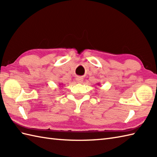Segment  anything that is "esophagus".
Returning <instances> with one entry per match:
<instances>
[{
  "instance_id": "esophagus-1",
  "label": "esophagus",
  "mask_w": 157,
  "mask_h": 157,
  "mask_svg": "<svg viewBox=\"0 0 157 157\" xmlns=\"http://www.w3.org/2000/svg\"><path fill=\"white\" fill-rule=\"evenodd\" d=\"M76 82H78V84H82L83 82H84V79H83L82 78H77Z\"/></svg>"
}]
</instances>
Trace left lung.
<instances>
[{"instance_id": "8db88e82", "label": "left lung", "mask_w": 157, "mask_h": 157, "mask_svg": "<svg viewBox=\"0 0 157 157\" xmlns=\"http://www.w3.org/2000/svg\"><path fill=\"white\" fill-rule=\"evenodd\" d=\"M97 85H98V86H100V83H98V84H97Z\"/></svg>"}]
</instances>
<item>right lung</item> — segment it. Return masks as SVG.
<instances>
[{"label":"right lung","instance_id":"1","mask_svg":"<svg viewBox=\"0 0 157 157\" xmlns=\"http://www.w3.org/2000/svg\"><path fill=\"white\" fill-rule=\"evenodd\" d=\"M59 85H60V86H61V85H63V84H59Z\"/></svg>","mask_w":157,"mask_h":157}]
</instances>
